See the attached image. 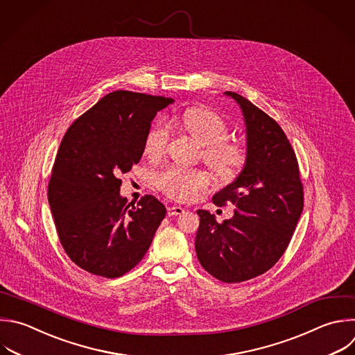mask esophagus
I'll list each match as a JSON object with an SVG mask.
<instances>
[{"label":"esophagus","mask_w":355,"mask_h":355,"mask_svg":"<svg viewBox=\"0 0 355 355\" xmlns=\"http://www.w3.org/2000/svg\"><path fill=\"white\" fill-rule=\"evenodd\" d=\"M184 212V208L179 207V205H175V207H169L168 208V215L169 216H176V215H182Z\"/></svg>","instance_id":"esophagus-1"}]
</instances>
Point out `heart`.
Wrapping results in <instances>:
<instances>
[{"instance_id":"heart-1","label":"heart","mask_w":355,"mask_h":355,"mask_svg":"<svg viewBox=\"0 0 355 355\" xmlns=\"http://www.w3.org/2000/svg\"><path fill=\"white\" fill-rule=\"evenodd\" d=\"M176 122L184 126L201 144L202 159L222 179H233L244 168L247 147L229 135L227 121L209 108H189L176 116ZM171 129L165 122L153 125L144 137V151L148 157H161L169 143ZM154 184L166 196L189 201L204 193L211 184V176L202 169H186L168 165L154 173Z\"/></svg>"}]
</instances>
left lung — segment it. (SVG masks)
<instances>
[{
    "mask_svg": "<svg viewBox=\"0 0 355 355\" xmlns=\"http://www.w3.org/2000/svg\"><path fill=\"white\" fill-rule=\"evenodd\" d=\"M248 158L239 178L216 193V207L233 204L232 219L216 222L198 209L196 252L201 266L223 283H241L269 270L284 254L304 207L295 153L279 123L237 93Z\"/></svg>",
    "mask_w": 355,
    "mask_h": 355,
    "instance_id": "left-lung-1",
    "label": "left lung"
}]
</instances>
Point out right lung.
<instances>
[{
    "label": "right lung",
    "instance_id": "1",
    "mask_svg": "<svg viewBox=\"0 0 355 355\" xmlns=\"http://www.w3.org/2000/svg\"><path fill=\"white\" fill-rule=\"evenodd\" d=\"M172 101L116 90L80 115L61 141L49 202L65 252L89 273L108 279L128 273L165 218V205L151 194L129 208L119 176L140 161L151 121Z\"/></svg>",
    "mask_w": 355,
    "mask_h": 355
}]
</instances>
